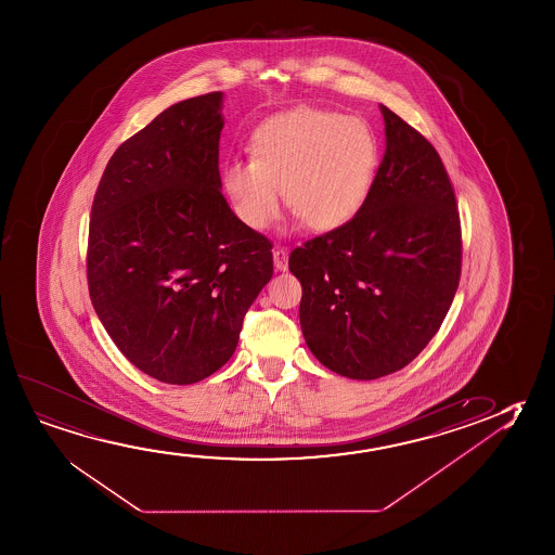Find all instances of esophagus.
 <instances>
[{"instance_id": "1", "label": "esophagus", "mask_w": 555, "mask_h": 555, "mask_svg": "<svg viewBox=\"0 0 555 555\" xmlns=\"http://www.w3.org/2000/svg\"><path fill=\"white\" fill-rule=\"evenodd\" d=\"M273 259L276 271H286V269H288V249H284V247H274Z\"/></svg>"}]
</instances>
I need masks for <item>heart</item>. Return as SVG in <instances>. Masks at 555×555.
<instances>
[{
	"label": "heart",
	"mask_w": 555,
	"mask_h": 555,
	"mask_svg": "<svg viewBox=\"0 0 555 555\" xmlns=\"http://www.w3.org/2000/svg\"><path fill=\"white\" fill-rule=\"evenodd\" d=\"M378 163V140L365 120L299 107L257 128L249 159L227 163L221 184L247 229L263 231L279 217L284 190L311 231L331 232L363 209Z\"/></svg>",
	"instance_id": "heart-1"
}]
</instances>
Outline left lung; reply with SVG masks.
Wrapping results in <instances>:
<instances>
[{"label": "left lung", "instance_id": "obj_1", "mask_svg": "<svg viewBox=\"0 0 555 555\" xmlns=\"http://www.w3.org/2000/svg\"><path fill=\"white\" fill-rule=\"evenodd\" d=\"M380 112L386 152L363 209L288 259L309 350L358 380L396 373L427 348L461 276L460 211L442 159L418 130Z\"/></svg>", "mask_w": 555, "mask_h": 555}]
</instances>
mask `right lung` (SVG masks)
<instances>
[{
  "instance_id": "add662e5",
  "label": "right lung",
  "mask_w": 555,
  "mask_h": 555,
  "mask_svg": "<svg viewBox=\"0 0 555 555\" xmlns=\"http://www.w3.org/2000/svg\"><path fill=\"white\" fill-rule=\"evenodd\" d=\"M221 92L175 103L117 147L95 190L88 292L120 353L192 384L232 358L273 244L221 194Z\"/></svg>"
}]
</instances>
